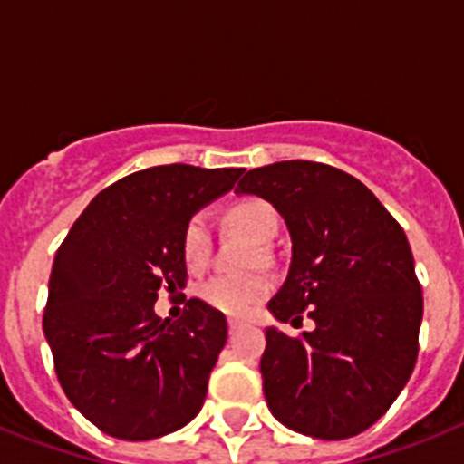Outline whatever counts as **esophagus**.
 <instances>
[{
    "mask_svg": "<svg viewBox=\"0 0 464 464\" xmlns=\"http://www.w3.org/2000/svg\"><path fill=\"white\" fill-rule=\"evenodd\" d=\"M227 327H229V334H235L237 330H241V327H244V323L237 321V318H229V321H227Z\"/></svg>",
    "mask_w": 464,
    "mask_h": 464,
    "instance_id": "34e87169",
    "label": "esophagus"
}]
</instances>
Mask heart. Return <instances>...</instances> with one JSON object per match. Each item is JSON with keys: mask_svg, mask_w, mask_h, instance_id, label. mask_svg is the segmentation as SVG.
<instances>
[{"mask_svg": "<svg viewBox=\"0 0 464 464\" xmlns=\"http://www.w3.org/2000/svg\"><path fill=\"white\" fill-rule=\"evenodd\" d=\"M232 227L244 232L248 239L265 244L278 232V213L265 199H241L225 213ZM183 260L192 272L207 267L211 256V227L204 213H195L186 223L181 237ZM272 281L265 274H218L202 283L199 295L208 306L225 315L244 318L262 299H267Z\"/></svg>", "mask_w": 464, "mask_h": 464, "instance_id": "heart-1", "label": "heart"}]
</instances>
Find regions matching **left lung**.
<instances>
[{
	"label": "left lung",
	"instance_id": "obj_1",
	"mask_svg": "<svg viewBox=\"0 0 464 464\" xmlns=\"http://www.w3.org/2000/svg\"><path fill=\"white\" fill-rule=\"evenodd\" d=\"M235 192L267 199L288 225L293 257L272 315L314 323L299 337L265 332L269 411L315 440L364 432L397 400L418 355L423 293L404 229L370 188L321 162L257 167Z\"/></svg>",
	"mask_w": 464,
	"mask_h": 464
}]
</instances>
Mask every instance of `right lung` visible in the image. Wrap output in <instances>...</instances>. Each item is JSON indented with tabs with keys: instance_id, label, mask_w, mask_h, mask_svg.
Wrapping results in <instances>:
<instances>
[{
	"instance_id": "1",
	"label": "right lung",
	"mask_w": 464,
	"mask_h": 464,
	"mask_svg": "<svg viewBox=\"0 0 464 464\" xmlns=\"http://www.w3.org/2000/svg\"><path fill=\"white\" fill-rule=\"evenodd\" d=\"M244 169L162 165L104 188L57 248L44 334L64 395L102 432L146 441L199 413L227 339L220 311L188 299L160 321L162 285L183 288L188 220Z\"/></svg>"
}]
</instances>
